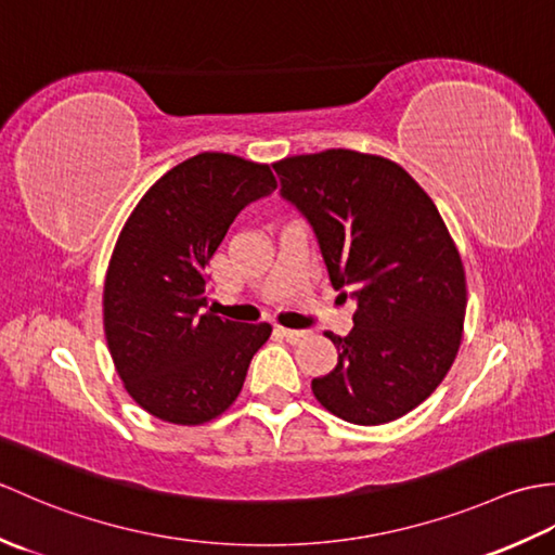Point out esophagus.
I'll use <instances>...</instances> for the list:
<instances>
[{
    "label": "esophagus",
    "mask_w": 555,
    "mask_h": 555,
    "mask_svg": "<svg viewBox=\"0 0 555 555\" xmlns=\"http://www.w3.org/2000/svg\"><path fill=\"white\" fill-rule=\"evenodd\" d=\"M279 334L284 336L288 344H300V340L310 336L308 332H302V328H286V326H279Z\"/></svg>",
    "instance_id": "1"
}]
</instances>
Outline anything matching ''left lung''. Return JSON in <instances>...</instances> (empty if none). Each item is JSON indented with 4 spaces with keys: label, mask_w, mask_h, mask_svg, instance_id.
I'll use <instances>...</instances> for the list:
<instances>
[{
    "label": "left lung",
    "mask_w": 555,
    "mask_h": 555,
    "mask_svg": "<svg viewBox=\"0 0 555 555\" xmlns=\"http://www.w3.org/2000/svg\"><path fill=\"white\" fill-rule=\"evenodd\" d=\"M281 195L317 233L332 284L358 300L352 332H324L338 364L312 393L362 427L424 403L463 344L465 267L446 221L400 164L356 150L274 162ZM346 300V293H340Z\"/></svg>",
    "instance_id": "1"
}]
</instances>
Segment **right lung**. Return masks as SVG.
I'll return each instance as SVG.
<instances>
[{
  "mask_svg": "<svg viewBox=\"0 0 555 555\" xmlns=\"http://www.w3.org/2000/svg\"><path fill=\"white\" fill-rule=\"evenodd\" d=\"M276 185L269 164L199 152L152 183L126 219L104 276V336L128 396L152 417L197 427L238 398L271 324L203 312L207 264L235 215Z\"/></svg>",
  "mask_w": 555,
  "mask_h": 555,
  "instance_id": "add662e5",
  "label": "right lung"
}]
</instances>
